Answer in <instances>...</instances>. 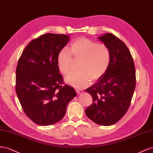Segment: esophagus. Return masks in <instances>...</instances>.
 Listing matches in <instances>:
<instances>
[{
	"instance_id": "34e87169",
	"label": "esophagus",
	"mask_w": 153,
	"mask_h": 153,
	"mask_svg": "<svg viewBox=\"0 0 153 153\" xmlns=\"http://www.w3.org/2000/svg\"><path fill=\"white\" fill-rule=\"evenodd\" d=\"M76 91L77 94H81L82 91H83V90L81 89H76Z\"/></svg>"
}]
</instances>
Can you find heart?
<instances>
[{
  "label": "heart",
  "instance_id": "b5f03b06",
  "mask_svg": "<svg viewBox=\"0 0 153 153\" xmlns=\"http://www.w3.org/2000/svg\"><path fill=\"white\" fill-rule=\"evenodd\" d=\"M75 59H80L79 71L66 77L69 85L77 88H83L91 81H97L106 74L111 62L110 48L104 43L81 38L73 42L71 51L67 48L61 50L58 55V65L61 72L68 75L71 72Z\"/></svg>",
  "mask_w": 153,
  "mask_h": 153
}]
</instances>
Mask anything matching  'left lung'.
<instances>
[{"label": "left lung", "mask_w": 153, "mask_h": 153, "mask_svg": "<svg viewBox=\"0 0 153 153\" xmlns=\"http://www.w3.org/2000/svg\"><path fill=\"white\" fill-rule=\"evenodd\" d=\"M99 39L110 48L111 62L106 74L86 90L93 103L85 113L96 124L111 126L128 110L136 86V72L132 56L123 41L111 33Z\"/></svg>", "instance_id": "8db88e82"}]
</instances>
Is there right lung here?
Segmentation results:
<instances>
[{"label":"right lung","instance_id":"obj_1","mask_svg":"<svg viewBox=\"0 0 153 153\" xmlns=\"http://www.w3.org/2000/svg\"><path fill=\"white\" fill-rule=\"evenodd\" d=\"M68 38L63 34H42L28 43L18 61L16 93L25 115L36 124L57 123L76 96L73 87L64 83L58 65L59 52Z\"/></svg>","mask_w":153,"mask_h":153}]
</instances>
